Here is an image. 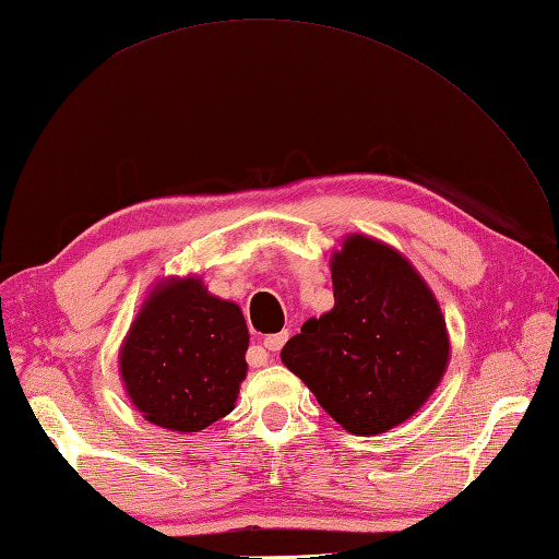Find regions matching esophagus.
<instances>
[{
	"label": "esophagus",
	"instance_id": "1",
	"mask_svg": "<svg viewBox=\"0 0 559 559\" xmlns=\"http://www.w3.org/2000/svg\"><path fill=\"white\" fill-rule=\"evenodd\" d=\"M288 341V331H281V334H271L264 338V348L271 353H278Z\"/></svg>",
	"mask_w": 559,
	"mask_h": 559
}]
</instances>
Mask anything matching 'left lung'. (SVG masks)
Returning a JSON list of instances; mask_svg holds the SVG:
<instances>
[{"instance_id":"1","label":"left lung","mask_w":559,"mask_h":559,"mask_svg":"<svg viewBox=\"0 0 559 559\" xmlns=\"http://www.w3.org/2000/svg\"><path fill=\"white\" fill-rule=\"evenodd\" d=\"M334 310L307 319L281 360L353 435H379L430 399L449 362L432 290L411 261L367 235L331 254Z\"/></svg>"}]
</instances>
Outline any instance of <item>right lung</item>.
Segmentation results:
<instances>
[{
	"label": "right lung",
	"mask_w": 559,
	"mask_h": 559,
	"mask_svg": "<svg viewBox=\"0 0 559 559\" xmlns=\"http://www.w3.org/2000/svg\"><path fill=\"white\" fill-rule=\"evenodd\" d=\"M242 310L201 278L153 286L120 350V374L139 413L175 432H199L235 408L247 377Z\"/></svg>",
	"instance_id": "obj_1"
}]
</instances>
